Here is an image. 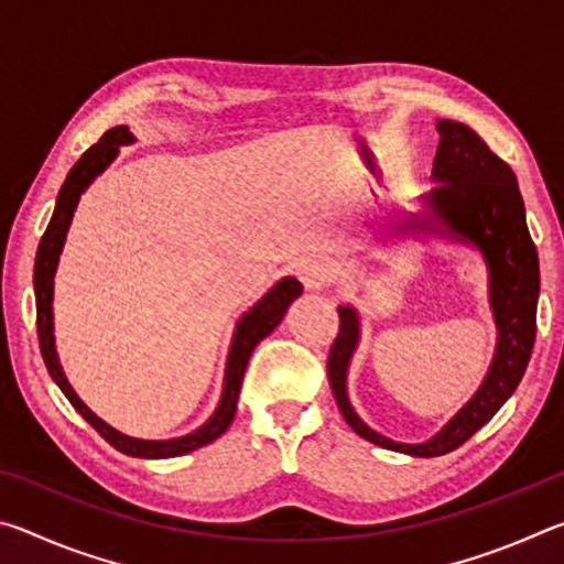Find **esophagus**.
I'll use <instances>...</instances> for the list:
<instances>
[{"instance_id":"obj_1","label":"esophagus","mask_w":564,"mask_h":564,"mask_svg":"<svg viewBox=\"0 0 564 564\" xmlns=\"http://www.w3.org/2000/svg\"><path fill=\"white\" fill-rule=\"evenodd\" d=\"M295 275H299L305 291H318L328 281V269L318 259H303L295 263Z\"/></svg>"}]
</instances>
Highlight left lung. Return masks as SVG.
Listing matches in <instances>:
<instances>
[{"label": "left lung", "instance_id": "8db88e82", "mask_svg": "<svg viewBox=\"0 0 564 564\" xmlns=\"http://www.w3.org/2000/svg\"><path fill=\"white\" fill-rule=\"evenodd\" d=\"M441 144L433 161L431 194L417 214H395L378 226L390 228L386 241L433 236L447 243L475 248L488 269V303L498 330L488 373L473 398L423 443H398L380 435L356 413L348 398V368L360 343V313L356 305H338L340 330L328 356V380L346 423L368 443L413 457L453 453L473 437L520 386L532 356L534 316L540 299V261L524 204L512 169L495 156L488 144L453 119H437Z\"/></svg>", "mask_w": 564, "mask_h": 564}]
</instances>
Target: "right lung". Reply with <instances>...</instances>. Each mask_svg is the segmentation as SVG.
<instances>
[{
    "mask_svg": "<svg viewBox=\"0 0 564 564\" xmlns=\"http://www.w3.org/2000/svg\"><path fill=\"white\" fill-rule=\"evenodd\" d=\"M133 133L129 127H113L99 139V144H94L89 151H84V156L72 166L69 176H66L64 186L56 196V206L52 214V221L46 226V231L40 241V251H36L34 261V295H36V330H40V348L42 358L46 362V370L56 386L62 388V393L69 398V403L76 408L87 423L97 431L104 441L117 447L119 453L131 455V457H147V460H164V457H178L191 451H198L208 443H214L216 437H221L228 425L234 423L236 405H238V393H241L243 373L248 366V358H251L253 348L259 343L271 336L273 328L283 321L289 305L299 299L303 293V285L293 279V275H285L273 289L263 295L259 303H253L241 318L236 323L231 348H228L226 358V373H224V390L221 400H218L216 410L212 417L206 420L204 425H198L196 431L181 437H169V441H144V437H131L127 433L117 431L109 423L87 408V403L76 395L69 380L64 376V368L56 356V343H54V275L56 265H59V256L64 251L66 234H69L72 218L76 206H79V198L84 191H87L94 178L107 171L113 159L119 156V147L133 144Z\"/></svg>",
    "mask_w": 564,
    "mask_h": 564,
    "instance_id": "right-lung-1",
    "label": "right lung"
}]
</instances>
